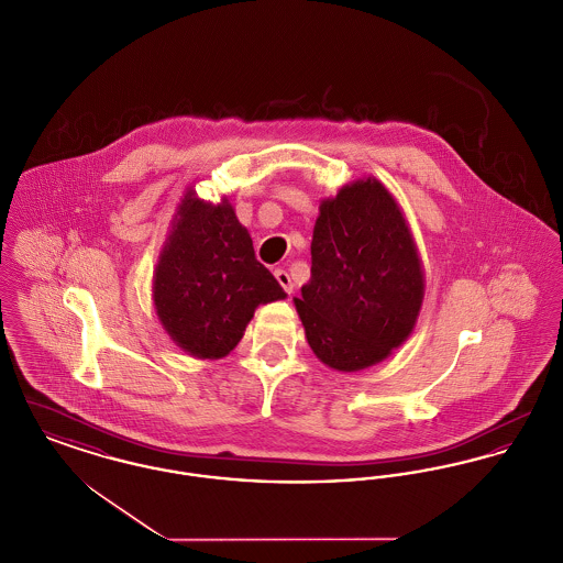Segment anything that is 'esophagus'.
Wrapping results in <instances>:
<instances>
[{
	"label": "esophagus",
	"mask_w": 563,
	"mask_h": 563,
	"mask_svg": "<svg viewBox=\"0 0 563 563\" xmlns=\"http://www.w3.org/2000/svg\"><path fill=\"white\" fill-rule=\"evenodd\" d=\"M274 276H276L278 285H280L287 294H294V280H291V276H289L287 269H274Z\"/></svg>",
	"instance_id": "34e87169"
}]
</instances>
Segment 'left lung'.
I'll return each instance as SVG.
<instances>
[{"label":"left lung","mask_w":563,"mask_h":563,"mask_svg":"<svg viewBox=\"0 0 563 563\" xmlns=\"http://www.w3.org/2000/svg\"><path fill=\"white\" fill-rule=\"evenodd\" d=\"M310 253V280L294 303L321 363L361 372L407 342L424 301V266L382 181L363 177L322 198Z\"/></svg>","instance_id":"8db88e82"}]
</instances>
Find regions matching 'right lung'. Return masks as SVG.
Masks as SVG:
<instances>
[{"label":"right lung","mask_w":563,"mask_h":563,"mask_svg":"<svg viewBox=\"0 0 563 563\" xmlns=\"http://www.w3.org/2000/svg\"><path fill=\"white\" fill-rule=\"evenodd\" d=\"M285 297L255 260L228 196L214 205L186 189L152 278L156 317L168 338L194 358H223L239 346L255 310Z\"/></svg>","instance_id":"add662e5"}]
</instances>
